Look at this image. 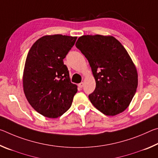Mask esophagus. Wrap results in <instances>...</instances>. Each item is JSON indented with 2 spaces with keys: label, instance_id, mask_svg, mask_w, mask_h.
Listing matches in <instances>:
<instances>
[{
  "label": "esophagus",
  "instance_id": "1",
  "mask_svg": "<svg viewBox=\"0 0 158 158\" xmlns=\"http://www.w3.org/2000/svg\"><path fill=\"white\" fill-rule=\"evenodd\" d=\"M79 88H81V89H82L83 87H84V82H81V83H80V84H79Z\"/></svg>",
  "mask_w": 158,
  "mask_h": 158
}]
</instances>
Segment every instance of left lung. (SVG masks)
I'll return each mask as SVG.
<instances>
[{
	"label": "left lung",
	"mask_w": 158,
	"mask_h": 158,
	"mask_svg": "<svg viewBox=\"0 0 158 158\" xmlns=\"http://www.w3.org/2000/svg\"><path fill=\"white\" fill-rule=\"evenodd\" d=\"M76 47L89 60L95 80L90 102L106 116L124 111L138 85L137 68L125 47L114 37L101 35L79 37Z\"/></svg>",
	"instance_id": "left-lung-1"
}]
</instances>
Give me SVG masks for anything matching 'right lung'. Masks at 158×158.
I'll use <instances>...</instances> for the list:
<instances>
[{
    "label": "right lung",
    "mask_w": 158,
    "mask_h": 158,
    "mask_svg": "<svg viewBox=\"0 0 158 158\" xmlns=\"http://www.w3.org/2000/svg\"><path fill=\"white\" fill-rule=\"evenodd\" d=\"M77 37L44 35L31 47L23 74V92L29 104L42 116L58 118L68 110L77 92L63 63Z\"/></svg>",
    "instance_id": "add662e5"
}]
</instances>
